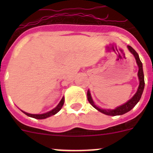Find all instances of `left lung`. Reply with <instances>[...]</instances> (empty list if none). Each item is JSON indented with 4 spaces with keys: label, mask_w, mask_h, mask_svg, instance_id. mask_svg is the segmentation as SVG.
<instances>
[{
    "label": "left lung",
    "mask_w": 153,
    "mask_h": 153,
    "mask_svg": "<svg viewBox=\"0 0 153 153\" xmlns=\"http://www.w3.org/2000/svg\"><path fill=\"white\" fill-rule=\"evenodd\" d=\"M127 48L129 49V51H130V53H132L133 56H134L135 59H136V63L138 65V67H139V70H138V78H139V81H140V85H139V87L137 89V91L135 93L134 96L127 101L126 102H125L124 104L121 105L120 106H117V108H115L113 109H102L100 108V106H97L95 104V102H93V99H92L91 94H90V90H88L87 91V99H88V101L90 102V103L91 104L93 107L95 108L96 109H97L99 112L103 113V114H106L107 116H120V115H123L125 113H128L129 111H130L132 108L136 106V104L138 103V102L140 101V98L142 97V94L143 93V90H144V86H145V81H144V74H143V63H142L141 60L140 59V56L138 55V53H136V51H135L132 47L130 46H127Z\"/></svg>",
    "instance_id": "left-lung-1"
}]
</instances>
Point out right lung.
I'll return each mask as SVG.
<instances>
[{
	"mask_svg": "<svg viewBox=\"0 0 153 153\" xmlns=\"http://www.w3.org/2000/svg\"><path fill=\"white\" fill-rule=\"evenodd\" d=\"M64 100H65V99H64V97H63V98L61 99L60 102L58 103V105L56 106V107L53 108V109L52 110H51V111L47 112V113H42V114H30V113H26V112L23 111V110H21V111H22L24 114H26L27 116H28V117H32V118H34V119H37V120H43V119L48 118V117H51V116H53V115H55L56 113H57L58 112L60 111V109H61L62 106H63V103H64Z\"/></svg>",
	"mask_w": 153,
	"mask_h": 153,
	"instance_id": "obj_1",
	"label": "right lung"
}]
</instances>
